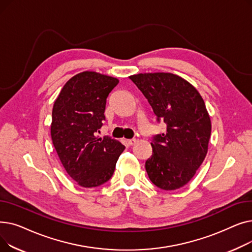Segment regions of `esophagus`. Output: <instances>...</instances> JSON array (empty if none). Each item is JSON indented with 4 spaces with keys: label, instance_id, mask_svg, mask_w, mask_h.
<instances>
[{
    "label": "esophagus",
    "instance_id": "1",
    "mask_svg": "<svg viewBox=\"0 0 252 252\" xmlns=\"http://www.w3.org/2000/svg\"><path fill=\"white\" fill-rule=\"evenodd\" d=\"M137 142L136 139H130V140H127V144L129 145V146H133V145H135Z\"/></svg>",
    "mask_w": 252,
    "mask_h": 252
}]
</instances>
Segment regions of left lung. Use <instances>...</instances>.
<instances>
[{
    "label": "left lung",
    "mask_w": 252,
    "mask_h": 252,
    "mask_svg": "<svg viewBox=\"0 0 252 252\" xmlns=\"http://www.w3.org/2000/svg\"><path fill=\"white\" fill-rule=\"evenodd\" d=\"M146 97L165 133L152 138V155L145 167L162 190L185 186L202 164L208 149L211 123L198 91L184 78L165 72L129 76Z\"/></svg>",
    "instance_id": "left-lung-1"
}]
</instances>
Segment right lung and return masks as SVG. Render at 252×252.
Listing matches in <instances>:
<instances>
[{
  "instance_id": "right-lung-1",
  "label": "right lung",
  "mask_w": 252,
  "mask_h": 252,
  "mask_svg": "<svg viewBox=\"0 0 252 252\" xmlns=\"http://www.w3.org/2000/svg\"><path fill=\"white\" fill-rule=\"evenodd\" d=\"M117 84V78L84 71L64 85L53 106V145L67 174L85 188L109 181L126 148L108 136H96L105 121L106 99Z\"/></svg>"
}]
</instances>
